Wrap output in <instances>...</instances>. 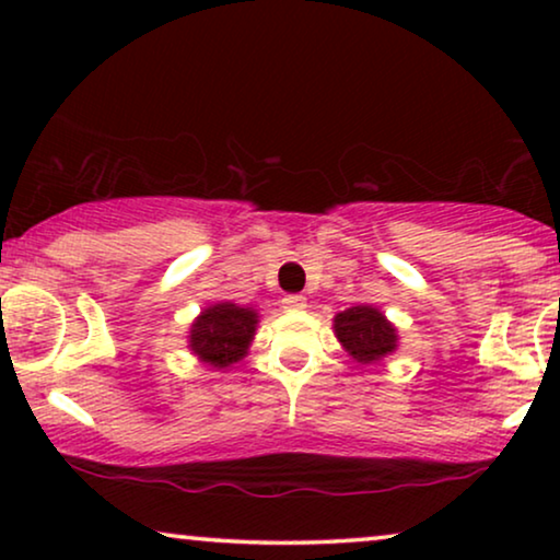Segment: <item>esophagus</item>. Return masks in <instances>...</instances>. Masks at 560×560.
<instances>
[{
  "label": "esophagus",
  "mask_w": 560,
  "mask_h": 560,
  "mask_svg": "<svg viewBox=\"0 0 560 560\" xmlns=\"http://www.w3.org/2000/svg\"><path fill=\"white\" fill-rule=\"evenodd\" d=\"M282 308H285V311H303L305 308V298L303 295H285V298H282Z\"/></svg>",
  "instance_id": "34e87169"
}]
</instances>
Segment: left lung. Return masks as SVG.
I'll list each match as a JSON object with an SVG mask.
<instances>
[{"mask_svg":"<svg viewBox=\"0 0 560 560\" xmlns=\"http://www.w3.org/2000/svg\"><path fill=\"white\" fill-rule=\"evenodd\" d=\"M334 334L359 364L380 362L397 349V328L372 305H351L336 313Z\"/></svg>","mask_w":560,"mask_h":560,"instance_id":"1","label":"left lung"}]
</instances>
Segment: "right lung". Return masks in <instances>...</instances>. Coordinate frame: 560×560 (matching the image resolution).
<instances>
[{
	"instance_id": "add662e5",
	"label": "right lung",
	"mask_w": 560,
	"mask_h": 560,
	"mask_svg": "<svg viewBox=\"0 0 560 560\" xmlns=\"http://www.w3.org/2000/svg\"><path fill=\"white\" fill-rule=\"evenodd\" d=\"M257 311L229 301L209 305L190 326L188 347L201 362L224 370L247 354L257 331Z\"/></svg>"
}]
</instances>
